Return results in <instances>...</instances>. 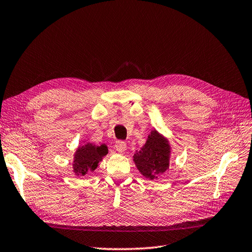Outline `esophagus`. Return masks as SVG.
<instances>
[{
    "instance_id": "obj_1",
    "label": "esophagus",
    "mask_w": 252,
    "mask_h": 252,
    "mask_svg": "<svg viewBox=\"0 0 252 252\" xmlns=\"http://www.w3.org/2000/svg\"><path fill=\"white\" fill-rule=\"evenodd\" d=\"M114 147H115V150L118 151V152L123 153V152L126 151L127 145H126V142H124V141H116Z\"/></svg>"
}]
</instances>
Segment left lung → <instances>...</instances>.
Instances as JSON below:
<instances>
[{"label":"left lung","instance_id":"8db88e82","mask_svg":"<svg viewBox=\"0 0 252 252\" xmlns=\"http://www.w3.org/2000/svg\"><path fill=\"white\" fill-rule=\"evenodd\" d=\"M170 147L167 141L154 130L146 143L133 156L137 168L147 179L154 180L169 168Z\"/></svg>","mask_w":252,"mask_h":252}]
</instances>
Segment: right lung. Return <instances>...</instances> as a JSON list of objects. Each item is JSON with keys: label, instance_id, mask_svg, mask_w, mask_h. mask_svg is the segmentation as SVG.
I'll return each instance as SVG.
<instances>
[{"label": "right lung", "instance_id": "add662e5", "mask_svg": "<svg viewBox=\"0 0 252 252\" xmlns=\"http://www.w3.org/2000/svg\"><path fill=\"white\" fill-rule=\"evenodd\" d=\"M108 154L106 145L87 144L79 147L73 158V172L77 175L87 174L88 171H93L97 168L98 162L103 156Z\"/></svg>", "mask_w": 252, "mask_h": 252}]
</instances>
